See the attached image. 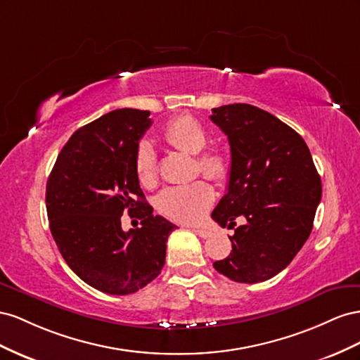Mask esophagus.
<instances>
[{"label": "esophagus", "mask_w": 360, "mask_h": 360, "mask_svg": "<svg viewBox=\"0 0 360 360\" xmlns=\"http://www.w3.org/2000/svg\"><path fill=\"white\" fill-rule=\"evenodd\" d=\"M194 232H196L199 237H202V238H208V237H211V231H208V229H199V228H194L193 229Z\"/></svg>", "instance_id": "1"}]
</instances>
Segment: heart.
Returning <instances> with one entry per match:
<instances>
[{"instance_id": "obj_1", "label": "heart", "mask_w": 360, "mask_h": 360, "mask_svg": "<svg viewBox=\"0 0 360 360\" xmlns=\"http://www.w3.org/2000/svg\"><path fill=\"white\" fill-rule=\"evenodd\" d=\"M162 139L170 146L190 155H196V170L205 176L221 182L229 174V158L220 149H208V132L202 123L190 115L174 117L162 131ZM134 167L143 187H153L158 178L157 153L149 143L143 141L136 150ZM214 190L208 182L196 181L186 186L164 190L157 200L158 211L179 223H196L210 210Z\"/></svg>"}]
</instances>
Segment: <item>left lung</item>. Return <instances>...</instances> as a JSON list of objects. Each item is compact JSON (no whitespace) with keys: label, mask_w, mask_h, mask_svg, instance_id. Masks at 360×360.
Masks as SVG:
<instances>
[{"label":"left lung","mask_w":360,"mask_h":360,"mask_svg":"<svg viewBox=\"0 0 360 360\" xmlns=\"http://www.w3.org/2000/svg\"><path fill=\"white\" fill-rule=\"evenodd\" d=\"M211 120L231 145L228 193L211 217L233 229L232 252L214 269L233 282L258 283L286 269L309 238L321 178L297 132L258 107L212 108Z\"/></svg>","instance_id":"left-lung-1"}]
</instances>
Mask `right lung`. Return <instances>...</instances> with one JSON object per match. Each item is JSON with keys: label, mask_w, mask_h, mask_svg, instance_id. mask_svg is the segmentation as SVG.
<instances>
[{"label": "right lung", "mask_w": 360, "mask_h": 360, "mask_svg": "<svg viewBox=\"0 0 360 360\" xmlns=\"http://www.w3.org/2000/svg\"><path fill=\"white\" fill-rule=\"evenodd\" d=\"M149 111L122 108L77 129L46 182V212L57 248L79 279L112 295L132 294L161 273L176 226L145 200L134 158L152 125ZM128 210L141 229L125 233Z\"/></svg>", "instance_id": "add662e5"}]
</instances>
